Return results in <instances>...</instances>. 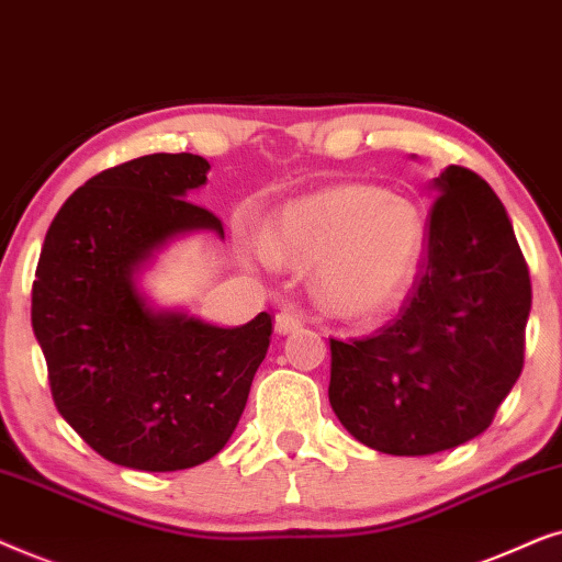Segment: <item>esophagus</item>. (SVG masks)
<instances>
[{"label":"esophagus","mask_w":562,"mask_h":562,"mask_svg":"<svg viewBox=\"0 0 562 562\" xmlns=\"http://www.w3.org/2000/svg\"><path fill=\"white\" fill-rule=\"evenodd\" d=\"M301 326V316H297V311H293V308H280V313H277L274 316V331L277 334H290V331H295V328Z\"/></svg>","instance_id":"34e87169"}]
</instances>
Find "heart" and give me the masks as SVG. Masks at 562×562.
Here are the masks:
<instances>
[{"mask_svg":"<svg viewBox=\"0 0 562 562\" xmlns=\"http://www.w3.org/2000/svg\"><path fill=\"white\" fill-rule=\"evenodd\" d=\"M424 246L426 223L411 200L375 187H339L282 207L259 257L316 267L318 303L339 316H364L406 293Z\"/></svg>","mask_w":562,"mask_h":562,"instance_id":"heart-1","label":"heart"}]
</instances>
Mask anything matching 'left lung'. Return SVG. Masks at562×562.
<instances>
[{
	"label": "left lung",
	"instance_id": "left-lung-1",
	"mask_svg": "<svg viewBox=\"0 0 562 562\" xmlns=\"http://www.w3.org/2000/svg\"><path fill=\"white\" fill-rule=\"evenodd\" d=\"M424 272L401 316L331 339L328 403L357 442L398 458L475 439L525 364L529 272L498 194L465 167L429 184Z\"/></svg>",
	"mask_w": 562,
	"mask_h": 562
}]
</instances>
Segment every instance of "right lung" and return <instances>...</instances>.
Listing matches in <instances>:
<instances>
[{
    "instance_id": "right-lung-1",
    "label": "right lung",
    "mask_w": 562,
    "mask_h": 562,
    "mask_svg": "<svg viewBox=\"0 0 562 562\" xmlns=\"http://www.w3.org/2000/svg\"><path fill=\"white\" fill-rule=\"evenodd\" d=\"M211 164L151 154L89 179L43 241L33 331L58 414L115 465L171 473L203 465L234 434L267 355L272 318L215 326L161 308L144 274L179 238L223 223L190 203Z\"/></svg>"
}]
</instances>
